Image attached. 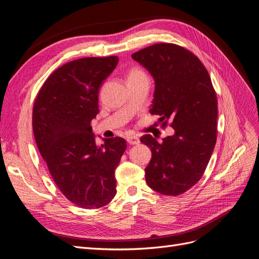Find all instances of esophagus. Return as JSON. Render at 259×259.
Instances as JSON below:
<instances>
[{
  "mask_svg": "<svg viewBox=\"0 0 259 259\" xmlns=\"http://www.w3.org/2000/svg\"><path fill=\"white\" fill-rule=\"evenodd\" d=\"M127 143H128L130 145H138V144L140 143V140H139V138H138L137 136L131 135V136L127 137Z\"/></svg>",
  "mask_w": 259,
  "mask_h": 259,
  "instance_id": "34e87169",
  "label": "esophagus"
}]
</instances>
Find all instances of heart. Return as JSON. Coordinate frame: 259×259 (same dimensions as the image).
Here are the masks:
<instances>
[{
  "label": "heart",
  "mask_w": 259,
  "mask_h": 259,
  "mask_svg": "<svg viewBox=\"0 0 259 259\" xmlns=\"http://www.w3.org/2000/svg\"><path fill=\"white\" fill-rule=\"evenodd\" d=\"M143 76H146V75H145V73L142 71V70L138 69V68H134V69H132L131 71L128 72L127 81L134 80V79H138V77H143Z\"/></svg>",
  "instance_id": "1"
}]
</instances>
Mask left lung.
<instances>
[{
    "label": "left lung",
    "mask_w": 259,
    "mask_h": 259,
    "mask_svg": "<svg viewBox=\"0 0 259 259\" xmlns=\"http://www.w3.org/2000/svg\"><path fill=\"white\" fill-rule=\"evenodd\" d=\"M132 58L154 80L150 113L163 127L171 121L175 131L161 144L151 135L140 138L152 152L146 182L156 192L179 195L201 179L215 148L217 98L209 74L197 56L175 44H154Z\"/></svg>",
    "instance_id": "left-lung-1"
}]
</instances>
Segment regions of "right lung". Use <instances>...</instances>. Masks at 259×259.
Listing matches in <instances>:
<instances>
[{"label":"right lung","mask_w":259,"mask_h":259,"mask_svg":"<svg viewBox=\"0 0 259 259\" xmlns=\"http://www.w3.org/2000/svg\"><path fill=\"white\" fill-rule=\"evenodd\" d=\"M119 58H81L58 68L43 84L33 106L35 143L61 193L83 208L107 205L116 193L114 170L126 149L121 137L96 144L91 122L98 94Z\"/></svg>","instance_id":"add662e5"}]
</instances>
